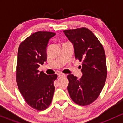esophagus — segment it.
<instances>
[{"label":"esophagus","mask_w":123,"mask_h":123,"mask_svg":"<svg viewBox=\"0 0 123 123\" xmlns=\"http://www.w3.org/2000/svg\"><path fill=\"white\" fill-rule=\"evenodd\" d=\"M58 77H63V76H65V74H64V73H59L58 74Z\"/></svg>","instance_id":"1"}]
</instances>
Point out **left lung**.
<instances>
[{
    "instance_id": "left-lung-1",
    "label": "left lung",
    "mask_w": 123,
    "mask_h": 123,
    "mask_svg": "<svg viewBox=\"0 0 123 123\" xmlns=\"http://www.w3.org/2000/svg\"><path fill=\"white\" fill-rule=\"evenodd\" d=\"M73 43L75 57L82 62L83 75L80 79L73 74L67 75V87L71 99L79 105L93 102L99 96L107 76L106 56L104 48L93 33L87 28L64 30Z\"/></svg>"
}]
</instances>
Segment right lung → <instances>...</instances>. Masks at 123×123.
<instances>
[{
  "instance_id": "obj_1",
  "label": "right lung",
  "mask_w": 123,
  "mask_h": 123,
  "mask_svg": "<svg viewBox=\"0 0 123 123\" xmlns=\"http://www.w3.org/2000/svg\"><path fill=\"white\" fill-rule=\"evenodd\" d=\"M55 34L52 32H36L25 38L18 48L17 85L27 104L38 111L49 107L54 96V82L57 75H47L40 72L38 68L46 61L48 42Z\"/></svg>"
}]
</instances>
